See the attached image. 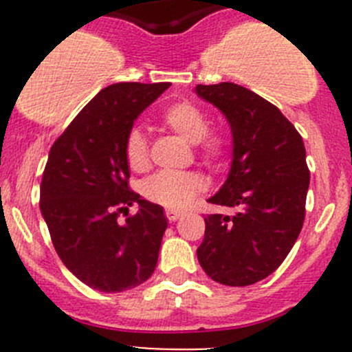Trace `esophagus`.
I'll use <instances>...</instances> for the list:
<instances>
[{
  "label": "esophagus",
  "mask_w": 352,
  "mask_h": 352,
  "mask_svg": "<svg viewBox=\"0 0 352 352\" xmlns=\"http://www.w3.org/2000/svg\"><path fill=\"white\" fill-rule=\"evenodd\" d=\"M165 216L168 218V221H177L182 214H180V211H177V209H166Z\"/></svg>",
  "instance_id": "1"
}]
</instances>
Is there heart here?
<instances>
[{
    "instance_id": "obj_1",
    "label": "heart",
    "mask_w": 352,
    "mask_h": 352,
    "mask_svg": "<svg viewBox=\"0 0 352 352\" xmlns=\"http://www.w3.org/2000/svg\"><path fill=\"white\" fill-rule=\"evenodd\" d=\"M163 120L186 141L199 143L201 156L208 163H218L226 153V138L216 131H208V116L192 102L172 104L163 112ZM124 155L131 170L141 172L148 166V140L141 127H133L127 133ZM202 189L204 180L192 172H158L143 184L144 196L166 208H184Z\"/></svg>"
}]
</instances>
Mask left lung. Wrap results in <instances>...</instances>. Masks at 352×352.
Instances as JSON below:
<instances>
[{"mask_svg":"<svg viewBox=\"0 0 352 352\" xmlns=\"http://www.w3.org/2000/svg\"><path fill=\"white\" fill-rule=\"evenodd\" d=\"M196 94L221 110L233 136L228 179L208 201L236 209L206 216L199 264L219 285H254L283 264L303 226L310 186L303 140L248 88L225 81L197 85Z\"/></svg>","mask_w":352,"mask_h":352,"instance_id":"left-lung-1","label":"left lung"}]
</instances>
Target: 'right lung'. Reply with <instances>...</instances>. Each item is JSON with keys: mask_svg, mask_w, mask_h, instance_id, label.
Returning <instances> with one entry per match:
<instances>
[{"mask_svg": "<svg viewBox=\"0 0 352 352\" xmlns=\"http://www.w3.org/2000/svg\"><path fill=\"white\" fill-rule=\"evenodd\" d=\"M170 83H113L98 91L52 144L41 212L63 264L87 286L119 293L153 274L166 223L163 208L129 189L127 133ZM136 201L140 209L120 223Z\"/></svg>", "mask_w": 352, "mask_h": 352, "instance_id": "obj_1", "label": "right lung"}]
</instances>
